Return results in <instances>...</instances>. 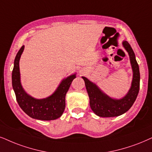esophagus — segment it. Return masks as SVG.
I'll return each mask as SVG.
<instances>
[{
	"instance_id": "1",
	"label": "esophagus",
	"mask_w": 152,
	"mask_h": 152,
	"mask_svg": "<svg viewBox=\"0 0 152 152\" xmlns=\"http://www.w3.org/2000/svg\"><path fill=\"white\" fill-rule=\"evenodd\" d=\"M79 73L80 74H84V73H85V70H83V69H81L79 72Z\"/></svg>"
}]
</instances>
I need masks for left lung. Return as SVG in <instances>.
I'll use <instances>...</instances> for the list:
<instances>
[{"label":"left lung","mask_w":152,"mask_h":152,"mask_svg":"<svg viewBox=\"0 0 152 152\" xmlns=\"http://www.w3.org/2000/svg\"><path fill=\"white\" fill-rule=\"evenodd\" d=\"M130 57L132 70L131 86L128 93L121 99L111 98L102 91L98 86L86 77L82 76L85 81L86 90L90 99V106L96 115L100 117H115L124 114L132 106L137 98L140 90V75L139 66L131 46L126 41L122 43Z\"/></svg>","instance_id":"obj_1"}]
</instances>
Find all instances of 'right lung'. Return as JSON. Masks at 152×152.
<instances>
[{
	"mask_svg": "<svg viewBox=\"0 0 152 152\" xmlns=\"http://www.w3.org/2000/svg\"><path fill=\"white\" fill-rule=\"evenodd\" d=\"M22 45L14 61L12 73V83L16 99L21 109L31 118L42 121L55 120L62 116L65 109V97L76 74L64 78L50 96L43 99H36L28 95L23 88L20 80V59L24 51Z\"/></svg>",
	"mask_w": 152,
	"mask_h": 152,
	"instance_id": "obj_1",
	"label": "right lung"
}]
</instances>
